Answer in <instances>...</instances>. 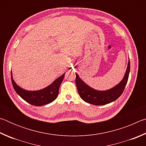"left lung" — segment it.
<instances>
[{
  "instance_id": "obj_1",
  "label": "left lung",
  "mask_w": 146,
  "mask_h": 146,
  "mask_svg": "<svg viewBox=\"0 0 146 146\" xmlns=\"http://www.w3.org/2000/svg\"><path fill=\"white\" fill-rule=\"evenodd\" d=\"M130 71V61L127 64L126 72L122 81L118 85L107 91H97L90 88L79 78L76 73V86L80 98L86 102L96 106L111 103L122 95L128 80Z\"/></svg>"
}]
</instances>
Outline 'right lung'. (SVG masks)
<instances>
[{
  "label": "right lung",
  "mask_w": 146,
  "mask_h": 146,
  "mask_svg": "<svg viewBox=\"0 0 146 146\" xmlns=\"http://www.w3.org/2000/svg\"><path fill=\"white\" fill-rule=\"evenodd\" d=\"M64 75L65 73H64L60 77L56 79L51 85L46 88L35 91H29L23 90L20 88L19 86H17L16 83L14 82L12 75L11 78L14 90L20 97L31 105L40 106L52 102L58 97L59 88L62 82Z\"/></svg>",
  "instance_id": "add662e5"
}]
</instances>
